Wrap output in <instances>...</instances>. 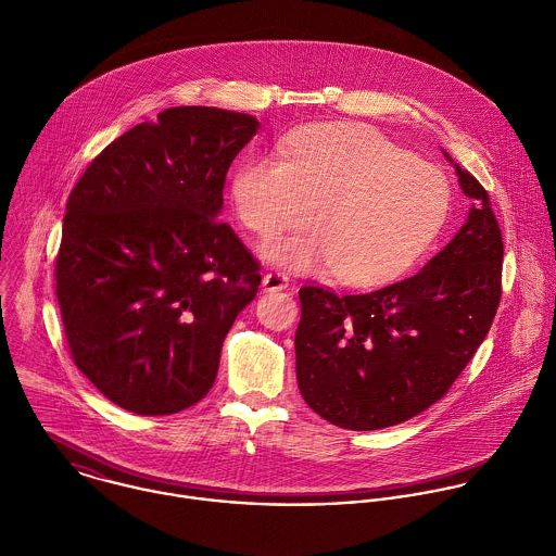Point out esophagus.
Masks as SVG:
<instances>
[{"mask_svg":"<svg viewBox=\"0 0 556 556\" xmlns=\"http://www.w3.org/2000/svg\"><path fill=\"white\" fill-rule=\"evenodd\" d=\"M262 286H264V290H268V292H277V290H286V288L290 286V279H288V275L275 270V273H266V275H264Z\"/></svg>","mask_w":556,"mask_h":556,"instance_id":"34e87169","label":"esophagus"}]
</instances>
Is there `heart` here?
Wrapping results in <instances>:
<instances>
[{"instance_id":"b5f03b06","label":"heart","mask_w":556,"mask_h":556,"mask_svg":"<svg viewBox=\"0 0 556 556\" xmlns=\"http://www.w3.org/2000/svg\"><path fill=\"white\" fill-rule=\"evenodd\" d=\"M238 218L270 240L309 231L264 253L290 268H331L368 288L403 275L438 238L451 207L448 177L364 123H316L292 131L279 153L244 162L231 184Z\"/></svg>"}]
</instances>
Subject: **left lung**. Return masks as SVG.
<instances>
[{
    "instance_id": "8db88e82",
    "label": "left lung",
    "mask_w": 556,
    "mask_h": 556,
    "mask_svg": "<svg viewBox=\"0 0 556 556\" xmlns=\"http://www.w3.org/2000/svg\"><path fill=\"white\" fill-rule=\"evenodd\" d=\"M455 168L472 207L420 273L366 294L299 290V390L336 427L377 431L422 414L490 333L503 294V233L488 190Z\"/></svg>"
}]
</instances>
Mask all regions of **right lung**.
I'll use <instances>...</instances> for the list:
<instances>
[{
	"mask_svg": "<svg viewBox=\"0 0 556 556\" xmlns=\"http://www.w3.org/2000/svg\"><path fill=\"white\" fill-rule=\"evenodd\" d=\"M260 123L179 105L110 142L66 201L55 296L79 372L114 405L168 416L214 386L260 262L218 218L227 170Z\"/></svg>",
	"mask_w": 556,
	"mask_h": 556,
	"instance_id": "obj_1",
	"label": "right lung"
}]
</instances>
